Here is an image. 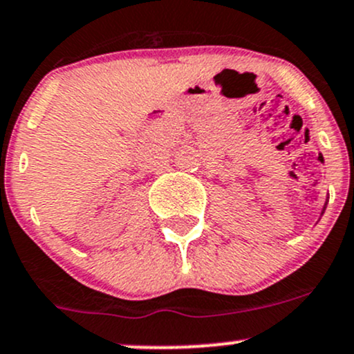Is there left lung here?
<instances>
[{
	"mask_svg": "<svg viewBox=\"0 0 354 354\" xmlns=\"http://www.w3.org/2000/svg\"><path fill=\"white\" fill-rule=\"evenodd\" d=\"M324 211H326V204H324V209H322V214H324Z\"/></svg>",
	"mask_w": 354,
	"mask_h": 354,
	"instance_id": "8db88e82",
	"label": "left lung"
}]
</instances>
